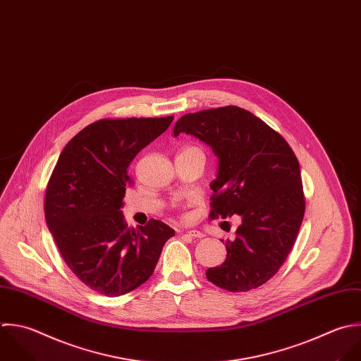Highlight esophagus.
<instances>
[{
	"label": "esophagus",
	"mask_w": 361,
	"mask_h": 361,
	"mask_svg": "<svg viewBox=\"0 0 361 361\" xmlns=\"http://www.w3.org/2000/svg\"><path fill=\"white\" fill-rule=\"evenodd\" d=\"M185 233H187V236H190V238H192V239H201V238H204V233L200 232V231H195V229L187 231Z\"/></svg>",
	"instance_id": "esophagus-1"
}]
</instances>
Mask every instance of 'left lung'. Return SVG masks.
<instances>
[{"instance_id":"1","label":"left lung","mask_w":361,"mask_h":361,"mask_svg":"<svg viewBox=\"0 0 361 361\" xmlns=\"http://www.w3.org/2000/svg\"><path fill=\"white\" fill-rule=\"evenodd\" d=\"M180 133L198 137L218 157L209 216L242 219L225 243V262L208 269L207 279L231 293L263 286L286 262L304 219L297 156L280 133L235 105L181 116L173 129Z\"/></svg>"}]
</instances>
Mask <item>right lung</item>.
I'll return each mask as SVG.
<instances>
[{
  "label": "right lung",
  "instance_id": "right-lung-1",
  "mask_svg": "<svg viewBox=\"0 0 361 361\" xmlns=\"http://www.w3.org/2000/svg\"><path fill=\"white\" fill-rule=\"evenodd\" d=\"M173 119H99L66 145L50 176L47 228L68 269L102 295L119 297L146 283L176 233L156 219L129 228L121 211L130 161Z\"/></svg>",
  "mask_w": 361,
  "mask_h": 361
}]
</instances>
